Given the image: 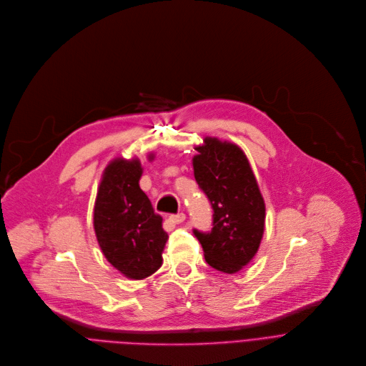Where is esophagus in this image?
Segmentation results:
<instances>
[{"mask_svg":"<svg viewBox=\"0 0 366 366\" xmlns=\"http://www.w3.org/2000/svg\"><path fill=\"white\" fill-rule=\"evenodd\" d=\"M184 219H186V214H184V213H177V214H172V216L169 217V221H170L172 224H174V225H179V224L184 222Z\"/></svg>","mask_w":366,"mask_h":366,"instance_id":"esophagus-1","label":"esophagus"}]
</instances>
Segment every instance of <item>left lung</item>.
<instances>
[{
  "mask_svg": "<svg viewBox=\"0 0 366 366\" xmlns=\"http://www.w3.org/2000/svg\"><path fill=\"white\" fill-rule=\"evenodd\" d=\"M194 179L213 209L210 232L193 231L206 262L227 274L242 269L257 254L265 203L245 153L237 144L206 137L194 149Z\"/></svg>",
  "mask_w": 366,
  "mask_h": 366,
  "instance_id": "obj_1",
  "label": "left lung"
}]
</instances>
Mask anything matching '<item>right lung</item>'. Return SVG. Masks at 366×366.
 Masks as SVG:
<instances>
[{"mask_svg": "<svg viewBox=\"0 0 366 366\" xmlns=\"http://www.w3.org/2000/svg\"><path fill=\"white\" fill-rule=\"evenodd\" d=\"M153 159L150 154L149 160ZM141 174L138 159L112 160L104 170L94 207V229L105 258L131 280L150 277L162 267L169 238L163 217L138 184Z\"/></svg>", "mask_w": 366, "mask_h": 366, "instance_id": "1", "label": "right lung"}]
</instances>
